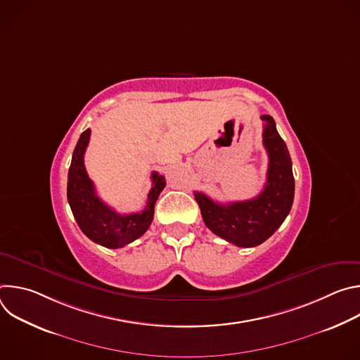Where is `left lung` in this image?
Wrapping results in <instances>:
<instances>
[{
  "label": "left lung",
  "mask_w": 360,
  "mask_h": 360,
  "mask_svg": "<svg viewBox=\"0 0 360 360\" xmlns=\"http://www.w3.org/2000/svg\"><path fill=\"white\" fill-rule=\"evenodd\" d=\"M264 145L269 165L262 192L249 200L218 203L202 192H195L205 225L215 235L242 248L261 245L282 225L290 212L295 179L292 160L272 117L262 115Z\"/></svg>",
  "instance_id": "obj_1"
}]
</instances>
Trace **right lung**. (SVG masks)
Returning a JSON list of instances; mask_svg holds the SVG:
<instances>
[{
    "label": "right lung",
    "mask_w": 360,
    "mask_h": 360,
    "mask_svg": "<svg viewBox=\"0 0 360 360\" xmlns=\"http://www.w3.org/2000/svg\"><path fill=\"white\" fill-rule=\"evenodd\" d=\"M89 135L91 129L81 134L72 153L67 186L70 207L79 229L92 242L110 249L122 248L148 231L153 219L155 202L167 182L162 175L152 172V188L148 193L145 210L129 215L118 214L98 198L95 186L85 171L84 153L89 142Z\"/></svg>",
    "instance_id": "1"
}]
</instances>
